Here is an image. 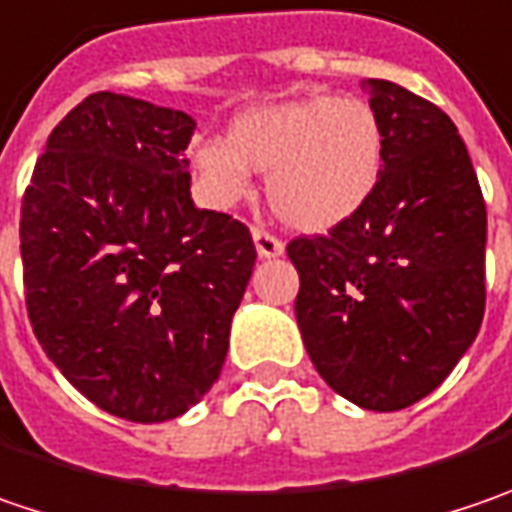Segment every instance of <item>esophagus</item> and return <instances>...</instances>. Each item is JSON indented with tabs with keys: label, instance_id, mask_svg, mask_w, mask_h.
I'll return each instance as SVG.
<instances>
[{
	"label": "esophagus",
	"instance_id": "34e87169",
	"mask_svg": "<svg viewBox=\"0 0 512 512\" xmlns=\"http://www.w3.org/2000/svg\"><path fill=\"white\" fill-rule=\"evenodd\" d=\"M253 244H256V253L262 259H276V256L285 253V244L279 242L276 236H270L268 230H262V227H253Z\"/></svg>",
	"mask_w": 512,
	"mask_h": 512
}]
</instances>
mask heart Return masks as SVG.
<instances>
[{
  "label": "heart",
  "mask_w": 512,
  "mask_h": 512,
  "mask_svg": "<svg viewBox=\"0 0 512 512\" xmlns=\"http://www.w3.org/2000/svg\"><path fill=\"white\" fill-rule=\"evenodd\" d=\"M192 167L218 204L250 192V169L268 172L273 213L294 230L325 233L371 198L383 172V129L360 97L302 94L239 112L227 141L192 146Z\"/></svg>",
  "instance_id": "1"
}]
</instances>
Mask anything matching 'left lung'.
<instances>
[{"label": "left lung", "instance_id": "obj_1", "mask_svg": "<svg viewBox=\"0 0 512 512\" xmlns=\"http://www.w3.org/2000/svg\"><path fill=\"white\" fill-rule=\"evenodd\" d=\"M383 129L371 198L328 236H299L296 322L320 377L371 412L435 392L484 320L487 210L470 152L438 106L366 80Z\"/></svg>", "mask_w": 512, "mask_h": 512}]
</instances>
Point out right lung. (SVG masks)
Segmentation results:
<instances>
[{
	"label": "right lung",
	"instance_id": "add662e5",
	"mask_svg": "<svg viewBox=\"0 0 512 512\" xmlns=\"http://www.w3.org/2000/svg\"><path fill=\"white\" fill-rule=\"evenodd\" d=\"M195 120L97 91L48 135L22 198L25 302L42 351L103 412L184 415L221 374L256 265L242 221L190 195Z\"/></svg>",
	"mask_w": 512,
	"mask_h": 512
}]
</instances>
